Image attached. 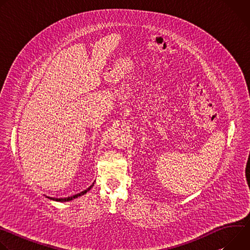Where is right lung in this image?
<instances>
[{"label": "right lung", "instance_id": "obj_1", "mask_svg": "<svg viewBox=\"0 0 250 250\" xmlns=\"http://www.w3.org/2000/svg\"><path fill=\"white\" fill-rule=\"evenodd\" d=\"M92 186H93V185H92ZM92 186H90L87 190H85V191L81 192L80 194L74 195V196H72V197H68V198H60V199H58V198H52L51 200H53V201H57V202H68V201H72L73 199H75V198H77V197H79V196H82V195L86 194V193H87V192L92 188Z\"/></svg>", "mask_w": 250, "mask_h": 250}]
</instances>
